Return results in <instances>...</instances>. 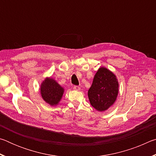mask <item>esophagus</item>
Instances as JSON below:
<instances>
[{
	"label": "esophagus",
	"instance_id": "obj_1",
	"mask_svg": "<svg viewBox=\"0 0 156 156\" xmlns=\"http://www.w3.org/2000/svg\"><path fill=\"white\" fill-rule=\"evenodd\" d=\"M73 89H74V90H76V91H80V87H78V86H74V87H73Z\"/></svg>",
	"mask_w": 156,
	"mask_h": 156
}]
</instances>
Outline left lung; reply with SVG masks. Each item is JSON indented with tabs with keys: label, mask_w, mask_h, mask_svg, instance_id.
Segmentation results:
<instances>
[{
	"label": "left lung",
	"mask_w": 156,
	"mask_h": 156,
	"mask_svg": "<svg viewBox=\"0 0 156 156\" xmlns=\"http://www.w3.org/2000/svg\"><path fill=\"white\" fill-rule=\"evenodd\" d=\"M118 91L119 83L116 76L107 68L100 67L88 91L89 102L98 112H105L115 103Z\"/></svg>",
	"instance_id": "1"
}]
</instances>
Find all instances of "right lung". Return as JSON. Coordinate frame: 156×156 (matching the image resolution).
I'll list each match as a JSON object with an SVG mask.
<instances>
[{
    "mask_svg": "<svg viewBox=\"0 0 156 156\" xmlns=\"http://www.w3.org/2000/svg\"><path fill=\"white\" fill-rule=\"evenodd\" d=\"M41 95L50 106H57L61 100L65 89L51 77H46L41 84Z\"/></svg>",
    "mask_w": 156,
    "mask_h": 156,
    "instance_id": "obj_1",
    "label": "right lung"
}]
</instances>
